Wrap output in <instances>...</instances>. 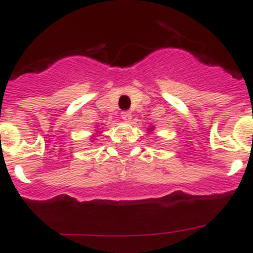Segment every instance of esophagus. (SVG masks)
<instances>
[{
    "mask_svg": "<svg viewBox=\"0 0 253 253\" xmlns=\"http://www.w3.org/2000/svg\"><path fill=\"white\" fill-rule=\"evenodd\" d=\"M122 119L124 120V122H130V120H131V113H130V111H123Z\"/></svg>",
    "mask_w": 253,
    "mask_h": 253,
    "instance_id": "esophagus-1",
    "label": "esophagus"
}]
</instances>
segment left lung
<instances>
[{"mask_svg":"<svg viewBox=\"0 0 253 253\" xmlns=\"http://www.w3.org/2000/svg\"><path fill=\"white\" fill-rule=\"evenodd\" d=\"M149 130H153V126H151V128H149Z\"/></svg>","mask_w":253,"mask_h":253,"instance_id":"1","label":"left lung"}]
</instances>
